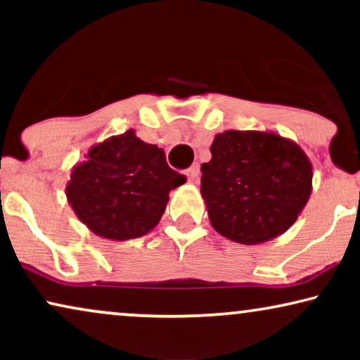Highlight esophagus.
<instances>
[{
  "label": "esophagus",
  "mask_w": 360,
  "mask_h": 360,
  "mask_svg": "<svg viewBox=\"0 0 360 360\" xmlns=\"http://www.w3.org/2000/svg\"><path fill=\"white\" fill-rule=\"evenodd\" d=\"M198 175H200V165L198 164H193L188 170H186V179H188V181H191V184L198 180Z\"/></svg>",
  "instance_id": "34e87169"
}]
</instances>
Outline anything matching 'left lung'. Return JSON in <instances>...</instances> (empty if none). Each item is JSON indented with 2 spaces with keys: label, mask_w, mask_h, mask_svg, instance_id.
Instances as JSON below:
<instances>
[{
  "label": "left lung",
  "mask_w": 360,
  "mask_h": 360,
  "mask_svg": "<svg viewBox=\"0 0 360 360\" xmlns=\"http://www.w3.org/2000/svg\"><path fill=\"white\" fill-rule=\"evenodd\" d=\"M210 150L200 191L216 233L255 245L292 228L313 190V165L297 142L231 129L216 134Z\"/></svg>",
  "instance_id": "8db88e82"
}]
</instances>
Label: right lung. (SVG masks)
<instances>
[{
	"label": "right lung",
	"instance_id": "right-lung-1",
	"mask_svg": "<svg viewBox=\"0 0 360 360\" xmlns=\"http://www.w3.org/2000/svg\"><path fill=\"white\" fill-rule=\"evenodd\" d=\"M186 179L167 165L165 152L127 129L90 147L72 169L65 195L77 218L103 239L141 238L159 224L170 190Z\"/></svg>",
	"mask_w": 360,
	"mask_h": 360
}]
</instances>
